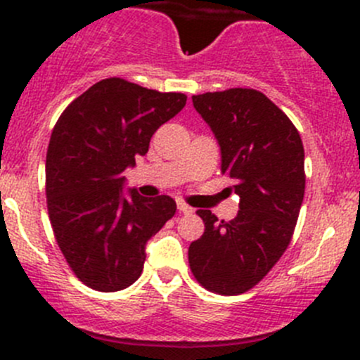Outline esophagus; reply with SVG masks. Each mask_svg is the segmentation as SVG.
<instances>
[{"label":"esophagus","instance_id":"obj_1","mask_svg":"<svg viewBox=\"0 0 360 360\" xmlns=\"http://www.w3.org/2000/svg\"><path fill=\"white\" fill-rule=\"evenodd\" d=\"M177 209H179V212H183V214H191V212H193V209H191L190 205H186V203H184V202H177Z\"/></svg>","mask_w":360,"mask_h":360}]
</instances>
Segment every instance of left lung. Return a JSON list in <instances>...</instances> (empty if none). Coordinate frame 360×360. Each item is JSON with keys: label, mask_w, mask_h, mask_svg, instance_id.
I'll use <instances>...</instances> for the list:
<instances>
[{"label": "left lung", "mask_w": 360, "mask_h": 360, "mask_svg": "<svg viewBox=\"0 0 360 360\" xmlns=\"http://www.w3.org/2000/svg\"><path fill=\"white\" fill-rule=\"evenodd\" d=\"M221 148V172L235 181L238 214L217 221L197 210L205 231L188 261L207 291L235 296L266 277L291 242L304 195V150L284 111L254 89L193 96Z\"/></svg>", "instance_id": "1"}]
</instances>
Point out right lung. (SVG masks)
I'll return each instance as SVG.
<instances>
[{
  "label": "right lung",
  "mask_w": 360,
  "mask_h": 360,
  "mask_svg": "<svg viewBox=\"0 0 360 360\" xmlns=\"http://www.w3.org/2000/svg\"><path fill=\"white\" fill-rule=\"evenodd\" d=\"M186 104L179 92H158L106 78L63 111L46 150V207L53 235L72 274L90 289L115 292L143 271L146 242L176 214L167 195L123 197V170L144 157L160 125Z\"/></svg>",
  "instance_id": "right-lung-1"
}]
</instances>
